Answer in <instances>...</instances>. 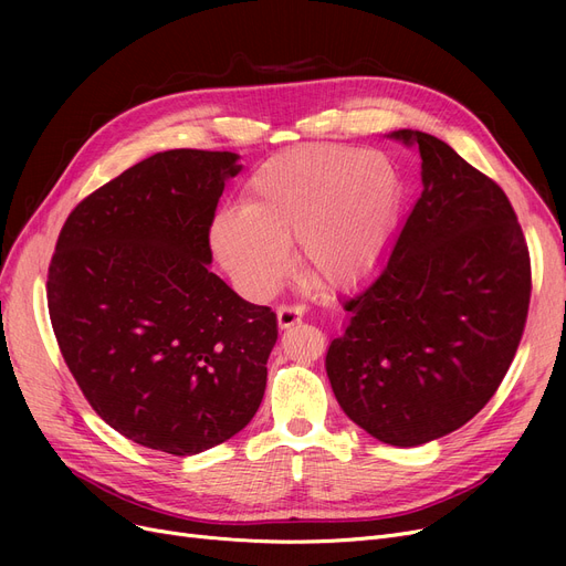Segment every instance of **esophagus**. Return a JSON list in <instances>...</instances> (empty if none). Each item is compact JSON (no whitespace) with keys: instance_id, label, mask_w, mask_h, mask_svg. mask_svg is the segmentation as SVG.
Here are the masks:
<instances>
[{"instance_id":"obj_1","label":"esophagus","mask_w":566,"mask_h":566,"mask_svg":"<svg viewBox=\"0 0 566 566\" xmlns=\"http://www.w3.org/2000/svg\"><path fill=\"white\" fill-rule=\"evenodd\" d=\"M303 316H305V307H301V305H282V307H277V323H280L282 331L291 328V325H295V323H301Z\"/></svg>"}]
</instances>
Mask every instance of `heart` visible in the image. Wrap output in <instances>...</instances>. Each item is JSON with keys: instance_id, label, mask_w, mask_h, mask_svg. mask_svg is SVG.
I'll list each match as a JSON object with an SVG mask.
<instances>
[{"instance_id": "heart-1", "label": "heart", "mask_w": 566, "mask_h": 566, "mask_svg": "<svg viewBox=\"0 0 566 566\" xmlns=\"http://www.w3.org/2000/svg\"><path fill=\"white\" fill-rule=\"evenodd\" d=\"M399 178L380 154L307 144L254 169L243 208L220 211L211 245L250 298L271 295L291 265V241L307 273L331 289L363 282L397 216Z\"/></svg>"}]
</instances>
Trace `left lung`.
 Masks as SVG:
<instances>
[{"mask_svg": "<svg viewBox=\"0 0 566 566\" xmlns=\"http://www.w3.org/2000/svg\"><path fill=\"white\" fill-rule=\"evenodd\" d=\"M422 158V195L378 273L342 305L325 355L348 418L380 442L418 448L478 415L518 348L530 256L497 184L422 130L388 135Z\"/></svg>", "mask_w": 566, "mask_h": 566, "instance_id": "left-lung-1", "label": "left lung"}]
</instances>
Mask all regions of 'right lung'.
<instances>
[{
	"label": "right lung",
	"instance_id": "1",
	"mask_svg": "<svg viewBox=\"0 0 566 566\" xmlns=\"http://www.w3.org/2000/svg\"><path fill=\"white\" fill-rule=\"evenodd\" d=\"M231 151L146 158L69 216L48 307L86 401L128 440L192 457L250 424L277 342L271 307L211 273V231Z\"/></svg>",
	"mask_w": 566,
	"mask_h": 566
}]
</instances>
